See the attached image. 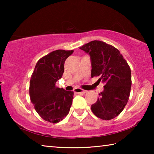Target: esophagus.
Here are the masks:
<instances>
[{
	"mask_svg": "<svg viewBox=\"0 0 154 154\" xmlns=\"http://www.w3.org/2000/svg\"><path fill=\"white\" fill-rule=\"evenodd\" d=\"M88 92L86 90H83L81 88H75L74 90V92L75 94H85Z\"/></svg>",
	"mask_w": 154,
	"mask_h": 154,
	"instance_id": "esophagus-1",
	"label": "esophagus"
}]
</instances>
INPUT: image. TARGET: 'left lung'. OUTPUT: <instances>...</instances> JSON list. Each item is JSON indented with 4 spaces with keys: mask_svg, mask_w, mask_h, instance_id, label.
<instances>
[{
    "mask_svg": "<svg viewBox=\"0 0 154 154\" xmlns=\"http://www.w3.org/2000/svg\"><path fill=\"white\" fill-rule=\"evenodd\" d=\"M90 56L92 77L100 76L104 90L91 106L98 118L110 120L123 111L131 89V71L118 49L100 41H92L80 47Z\"/></svg>",
    "mask_w": 154,
    "mask_h": 154,
    "instance_id": "8db88e82",
    "label": "left lung"
}]
</instances>
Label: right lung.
<instances>
[{
	"label": "right lung",
	"instance_id": "1",
	"mask_svg": "<svg viewBox=\"0 0 154 154\" xmlns=\"http://www.w3.org/2000/svg\"><path fill=\"white\" fill-rule=\"evenodd\" d=\"M73 50L58 49L43 57L36 64L30 81L31 103L44 120L57 123L69 113L74 92L56 85L64 71V62Z\"/></svg>",
	"mask_w": 154,
	"mask_h": 154
}]
</instances>
